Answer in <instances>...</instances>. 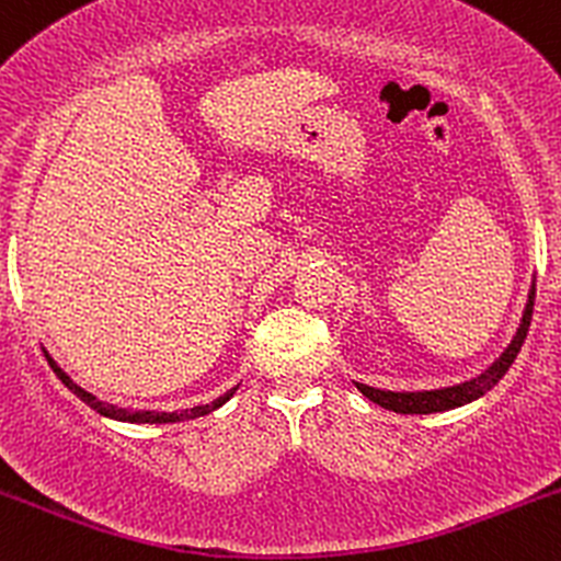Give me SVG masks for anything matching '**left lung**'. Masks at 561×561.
Here are the masks:
<instances>
[{
  "instance_id": "1",
  "label": "left lung",
  "mask_w": 561,
  "mask_h": 561,
  "mask_svg": "<svg viewBox=\"0 0 561 561\" xmlns=\"http://www.w3.org/2000/svg\"><path fill=\"white\" fill-rule=\"evenodd\" d=\"M533 302H536V285H530V293H527L523 321H519L512 343L506 345V351L501 353V356L495 358V362L488 366L485 371H480L478 377L467 379V382L450 385V388L416 390V392L379 390V388H369V385H364V382H356V388L362 390L371 403L382 405V409H388V411H396V414H437V411H450V409H459V405L478 401V398L485 396L493 385H499V379L506 375L508 366H512L514 358H517L519 347H523L525 337H527V330H530Z\"/></svg>"
}]
</instances>
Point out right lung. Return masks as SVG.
Segmentation results:
<instances>
[{
    "instance_id": "right-lung-1",
    "label": "right lung",
    "mask_w": 561,
    "mask_h": 561,
    "mask_svg": "<svg viewBox=\"0 0 561 561\" xmlns=\"http://www.w3.org/2000/svg\"><path fill=\"white\" fill-rule=\"evenodd\" d=\"M44 356H47V362H49V366H53V371L57 377H60V382L66 385V388L73 392V396H79L83 403L87 405H92V409L96 411V414H102V416H111V420H118V422H131V424H169V422H184V420H197V416H205V414H210V411H216V409H221L224 403L229 401L231 396H234V390L237 388H231V390H227L224 392L221 398H216L214 403H203V405H195V409H190V411H182V414H165V411H128V409H118V405H113V403H102L100 398L96 396H92V392H87L81 388V385H76L73 379H70L66 371L60 369V366L55 364V358L49 356L47 351H44Z\"/></svg>"
}]
</instances>
